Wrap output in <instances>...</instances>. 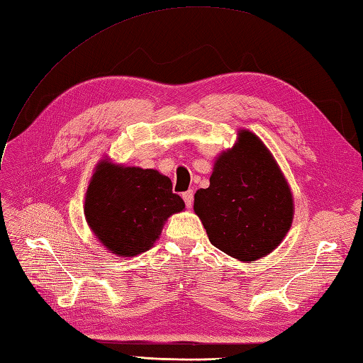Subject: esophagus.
<instances>
[{"label": "esophagus", "mask_w": 363, "mask_h": 363, "mask_svg": "<svg viewBox=\"0 0 363 363\" xmlns=\"http://www.w3.org/2000/svg\"><path fill=\"white\" fill-rule=\"evenodd\" d=\"M183 200H184V203H186V206H188V208H192V201H194V191H192V189H189V191L183 192Z\"/></svg>", "instance_id": "obj_1"}]
</instances>
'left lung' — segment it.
Returning a JSON list of instances; mask_svg holds the SVG:
<instances>
[{"label": "left lung", "instance_id": "left-lung-1", "mask_svg": "<svg viewBox=\"0 0 363 363\" xmlns=\"http://www.w3.org/2000/svg\"><path fill=\"white\" fill-rule=\"evenodd\" d=\"M209 182L195 194L194 211L213 246L246 262L275 250L291 226L293 197L259 137L238 131V142L218 155Z\"/></svg>", "mask_w": 363, "mask_h": 363}]
</instances>
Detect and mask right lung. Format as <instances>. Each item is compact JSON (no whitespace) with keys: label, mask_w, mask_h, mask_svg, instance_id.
<instances>
[{"label":"right lung","mask_w":363,"mask_h":363,"mask_svg":"<svg viewBox=\"0 0 363 363\" xmlns=\"http://www.w3.org/2000/svg\"><path fill=\"white\" fill-rule=\"evenodd\" d=\"M184 201L172 183L155 169L102 160L88 184L85 220L104 246L119 257L152 247L164 221L182 212Z\"/></svg>","instance_id":"1"}]
</instances>
